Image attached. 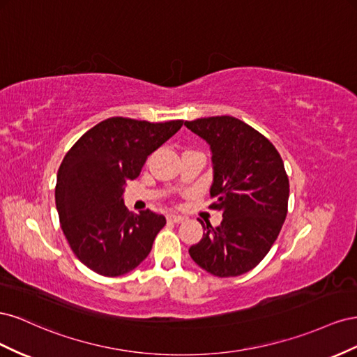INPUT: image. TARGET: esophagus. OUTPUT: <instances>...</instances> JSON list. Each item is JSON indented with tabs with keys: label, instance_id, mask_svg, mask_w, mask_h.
Listing matches in <instances>:
<instances>
[{
	"label": "esophagus",
	"instance_id": "34e87169",
	"mask_svg": "<svg viewBox=\"0 0 357 357\" xmlns=\"http://www.w3.org/2000/svg\"><path fill=\"white\" fill-rule=\"evenodd\" d=\"M167 220L173 221V222H182V221H185V217L175 215V213H170V215H167Z\"/></svg>",
	"mask_w": 357,
	"mask_h": 357
}]
</instances>
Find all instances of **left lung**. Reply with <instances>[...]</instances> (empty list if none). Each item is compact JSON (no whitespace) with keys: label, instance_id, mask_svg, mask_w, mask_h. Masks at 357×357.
Instances as JSON below:
<instances>
[{"label":"left lung","instance_id":"8db88e82","mask_svg":"<svg viewBox=\"0 0 357 357\" xmlns=\"http://www.w3.org/2000/svg\"><path fill=\"white\" fill-rule=\"evenodd\" d=\"M184 126L211 148V208L222 212L218 227L200 221L203 238L188 252L215 277H238L263 260L286 220L290 190L284 162L266 137L238 118L209 116Z\"/></svg>","mask_w":357,"mask_h":357}]
</instances>
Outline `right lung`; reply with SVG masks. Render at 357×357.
I'll list each match as a JSON object with an SVG mask.
<instances>
[{"mask_svg":"<svg viewBox=\"0 0 357 357\" xmlns=\"http://www.w3.org/2000/svg\"><path fill=\"white\" fill-rule=\"evenodd\" d=\"M182 124L114 116L88 130L66 154L56 175V211L70 248L91 271L119 277L148 257L166 218L149 209L130 212L122 196L148 155Z\"/></svg>","mask_w":357,"mask_h":357,"instance_id":"right-lung-1","label":"right lung"}]
</instances>
